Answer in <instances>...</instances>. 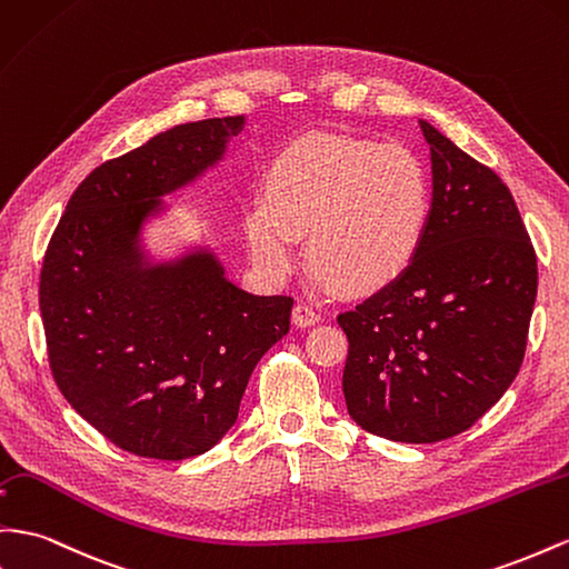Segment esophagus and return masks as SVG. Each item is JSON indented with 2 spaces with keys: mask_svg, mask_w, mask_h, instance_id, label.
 <instances>
[{
  "mask_svg": "<svg viewBox=\"0 0 569 569\" xmlns=\"http://www.w3.org/2000/svg\"><path fill=\"white\" fill-rule=\"evenodd\" d=\"M322 318L320 309L309 301H299L295 306V311H291V320H295V326L299 328H309V326H316V322Z\"/></svg>",
  "mask_w": 569,
  "mask_h": 569,
  "instance_id": "1",
  "label": "esophagus"
}]
</instances>
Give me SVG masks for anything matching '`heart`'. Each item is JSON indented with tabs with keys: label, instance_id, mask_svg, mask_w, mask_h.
Wrapping results in <instances>:
<instances>
[{
	"label": "heart",
	"instance_id": "heart-1",
	"mask_svg": "<svg viewBox=\"0 0 569 569\" xmlns=\"http://www.w3.org/2000/svg\"><path fill=\"white\" fill-rule=\"evenodd\" d=\"M431 212V177L409 146L313 133L289 143L243 212L256 263L272 278L309 263L345 291L392 282L417 256Z\"/></svg>",
	"mask_w": 569,
	"mask_h": 569
}]
</instances>
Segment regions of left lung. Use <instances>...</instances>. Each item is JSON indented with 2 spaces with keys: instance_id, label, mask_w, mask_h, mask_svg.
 I'll return each mask as SVG.
<instances>
[{
  "instance_id": "1",
  "label": "left lung",
  "mask_w": 569,
  "mask_h": 569,
  "mask_svg": "<svg viewBox=\"0 0 569 569\" xmlns=\"http://www.w3.org/2000/svg\"><path fill=\"white\" fill-rule=\"evenodd\" d=\"M433 206L397 280L337 316L349 340L342 390L363 431L438 442L467 431L525 361L539 287L510 189L428 121Z\"/></svg>"
}]
</instances>
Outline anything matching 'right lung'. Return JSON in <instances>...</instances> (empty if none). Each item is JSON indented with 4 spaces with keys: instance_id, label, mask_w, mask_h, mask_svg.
Returning a JSON list of instances; mask_svg holds the SVG:
<instances>
[{
    "instance_id": "1",
    "label": "right lung",
    "mask_w": 569,
    "mask_h": 569,
    "mask_svg": "<svg viewBox=\"0 0 569 569\" xmlns=\"http://www.w3.org/2000/svg\"><path fill=\"white\" fill-rule=\"evenodd\" d=\"M243 114L162 131L96 167L69 198L40 270L57 388L117 448L150 459L208 452L239 417L256 363L289 332L291 297H253L210 253L143 268L148 214L218 162Z\"/></svg>"
}]
</instances>
